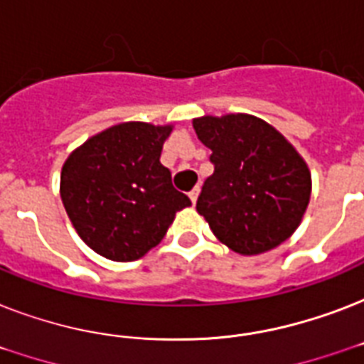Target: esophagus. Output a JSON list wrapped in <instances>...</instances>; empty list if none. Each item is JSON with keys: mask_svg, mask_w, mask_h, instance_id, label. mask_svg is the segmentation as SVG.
<instances>
[{"mask_svg": "<svg viewBox=\"0 0 364 364\" xmlns=\"http://www.w3.org/2000/svg\"><path fill=\"white\" fill-rule=\"evenodd\" d=\"M198 194H200V187H194L191 193H188V196H191V200H193V204H196V200H198Z\"/></svg>", "mask_w": 364, "mask_h": 364, "instance_id": "1", "label": "esophagus"}]
</instances>
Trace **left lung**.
I'll return each instance as SVG.
<instances>
[{
    "instance_id": "8db88e82",
    "label": "left lung",
    "mask_w": 364,
    "mask_h": 364,
    "mask_svg": "<svg viewBox=\"0 0 364 364\" xmlns=\"http://www.w3.org/2000/svg\"><path fill=\"white\" fill-rule=\"evenodd\" d=\"M193 126L215 168L196 210L219 242L240 255L285 242L299 228L311 193L310 170L296 149L253 115H205Z\"/></svg>"
}]
</instances>
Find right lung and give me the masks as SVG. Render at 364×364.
<instances>
[{
  "mask_svg": "<svg viewBox=\"0 0 364 364\" xmlns=\"http://www.w3.org/2000/svg\"><path fill=\"white\" fill-rule=\"evenodd\" d=\"M171 126L122 122L68 156L60 196L77 234L96 253L130 262L156 247L176 213L191 205L171 185L160 153Z\"/></svg>",
  "mask_w": 364,
  "mask_h": 364,
  "instance_id": "right-lung-1",
  "label": "right lung"
}]
</instances>
